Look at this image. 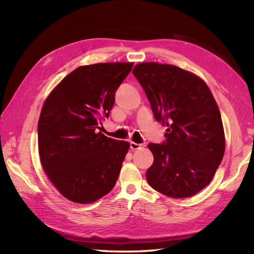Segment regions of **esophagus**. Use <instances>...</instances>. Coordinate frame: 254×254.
Masks as SVG:
<instances>
[{"label":"esophagus","instance_id":"34e87169","mask_svg":"<svg viewBox=\"0 0 254 254\" xmlns=\"http://www.w3.org/2000/svg\"><path fill=\"white\" fill-rule=\"evenodd\" d=\"M145 146V144H137V143H134V142H131L130 143V147L132 150H136V149H141L142 147Z\"/></svg>","mask_w":254,"mask_h":254}]
</instances>
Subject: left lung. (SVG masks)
<instances>
[{
  "mask_svg": "<svg viewBox=\"0 0 254 254\" xmlns=\"http://www.w3.org/2000/svg\"><path fill=\"white\" fill-rule=\"evenodd\" d=\"M152 107L167 127L165 141L149 143L154 163L148 185L175 198L192 196L212 181L225 153L218 106L203 79L169 64L141 63L133 69Z\"/></svg>",
  "mask_w": 254,
  "mask_h": 254,
  "instance_id": "1",
  "label": "left lung"
}]
</instances>
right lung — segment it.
Instances as JSON below:
<instances>
[{
    "label": "right lung",
    "mask_w": 254,
    "mask_h": 254,
    "mask_svg": "<svg viewBox=\"0 0 254 254\" xmlns=\"http://www.w3.org/2000/svg\"><path fill=\"white\" fill-rule=\"evenodd\" d=\"M133 63H98L74 69L51 91L38 122L41 165L59 192L88 204L111 191L130 147L107 137L100 124Z\"/></svg>",
    "instance_id": "1"
}]
</instances>
